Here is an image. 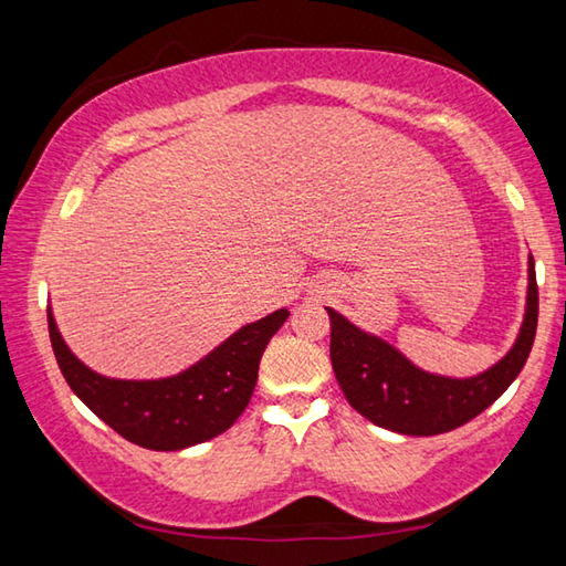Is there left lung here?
<instances>
[{"label":"left lung","mask_w":566,"mask_h":566,"mask_svg":"<svg viewBox=\"0 0 566 566\" xmlns=\"http://www.w3.org/2000/svg\"><path fill=\"white\" fill-rule=\"evenodd\" d=\"M327 312L332 322V369L349 405L371 424L389 432L432 437L452 432L482 415L520 375L534 344L539 292L530 256L526 312L514 347L494 367L467 379L419 369L381 337L354 327L329 306Z\"/></svg>","instance_id":"1"}]
</instances>
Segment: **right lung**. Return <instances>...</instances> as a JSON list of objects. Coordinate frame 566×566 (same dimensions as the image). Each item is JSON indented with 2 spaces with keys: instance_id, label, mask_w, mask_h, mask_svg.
<instances>
[{
  "instance_id": "add662e5",
  "label": "right lung",
  "mask_w": 566,
  "mask_h": 566,
  "mask_svg": "<svg viewBox=\"0 0 566 566\" xmlns=\"http://www.w3.org/2000/svg\"><path fill=\"white\" fill-rule=\"evenodd\" d=\"M286 310L266 314L224 339L205 359L165 379H109L74 357L46 310L50 339L66 385L94 415L129 442L179 452L227 432L247 409L260 375V359Z\"/></svg>"
}]
</instances>
